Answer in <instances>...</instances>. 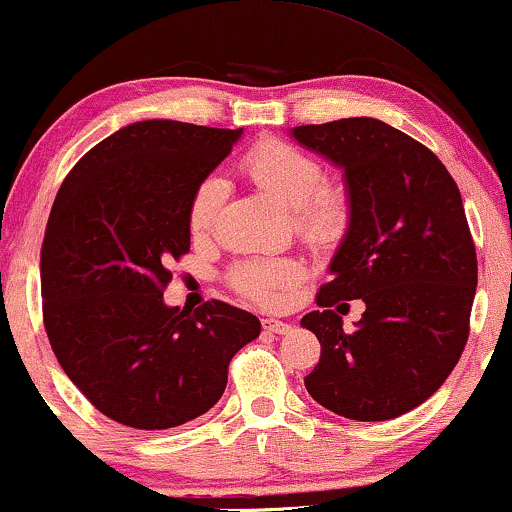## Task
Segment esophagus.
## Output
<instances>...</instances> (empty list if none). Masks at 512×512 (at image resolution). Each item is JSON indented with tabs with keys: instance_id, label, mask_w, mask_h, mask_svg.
Listing matches in <instances>:
<instances>
[{
	"instance_id": "34e87169",
	"label": "esophagus",
	"mask_w": 512,
	"mask_h": 512,
	"mask_svg": "<svg viewBox=\"0 0 512 512\" xmlns=\"http://www.w3.org/2000/svg\"><path fill=\"white\" fill-rule=\"evenodd\" d=\"M262 329L269 331V334H286V331H291V324L288 322H281V319H262Z\"/></svg>"
}]
</instances>
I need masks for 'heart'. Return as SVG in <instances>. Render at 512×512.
Segmentation results:
<instances>
[{
	"label": "heart",
	"mask_w": 512,
	"mask_h": 512,
	"mask_svg": "<svg viewBox=\"0 0 512 512\" xmlns=\"http://www.w3.org/2000/svg\"><path fill=\"white\" fill-rule=\"evenodd\" d=\"M243 174L257 190L291 209L293 229L312 248H334L353 221V195L343 181L324 178L322 162L286 140H262L240 159ZM226 188L217 176L197 183L188 202V226L193 236H205L224 205ZM303 267L291 257H260L233 264L229 281L243 298L272 307L300 281Z\"/></svg>",
	"instance_id": "obj_1"
}]
</instances>
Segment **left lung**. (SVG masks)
<instances>
[{
    "instance_id": "obj_1",
    "label": "left lung",
    "mask_w": 512,
    "mask_h": 512,
    "mask_svg": "<svg viewBox=\"0 0 512 512\" xmlns=\"http://www.w3.org/2000/svg\"><path fill=\"white\" fill-rule=\"evenodd\" d=\"M293 138L341 166L353 195L334 279L300 319L322 343L305 389L348 420H393L436 393L470 336L477 252L463 197L429 147L379 119L298 126ZM357 297L368 310L343 332Z\"/></svg>"
}]
</instances>
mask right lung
Listing matches in <instances>:
<instances>
[{"label":"right lung","mask_w":512,"mask_h":512,"mask_svg":"<svg viewBox=\"0 0 512 512\" xmlns=\"http://www.w3.org/2000/svg\"><path fill=\"white\" fill-rule=\"evenodd\" d=\"M240 133L138 121L61 183L40 250L42 322L66 377L109 420L155 432L205 415L231 357L260 336V319L221 300L164 305L169 262L190 250V195Z\"/></svg>","instance_id":"add662e5"}]
</instances>
